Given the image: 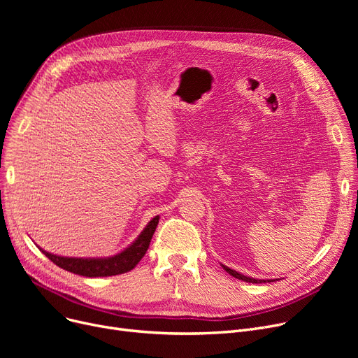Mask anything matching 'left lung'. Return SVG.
Listing matches in <instances>:
<instances>
[{
  "mask_svg": "<svg viewBox=\"0 0 358 358\" xmlns=\"http://www.w3.org/2000/svg\"><path fill=\"white\" fill-rule=\"evenodd\" d=\"M220 266H222V268H223L224 271L229 273V274L234 275L235 278L242 280V281H247V283H271V281H275V280H261V278L248 277V275H243V274H241V273H238V271H235V270H232V268H229V267H227V266H223V264H220Z\"/></svg>",
  "mask_w": 358,
  "mask_h": 358,
  "instance_id": "left-lung-1",
  "label": "left lung"
}]
</instances>
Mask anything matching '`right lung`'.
Wrapping results in <instances>:
<instances>
[{
	"instance_id": "obj_1",
	"label": "right lung",
	"mask_w": 358,
	"mask_h": 358,
	"mask_svg": "<svg viewBox=\"0 0 358 358\" xmlns=\"http://www.w3.org/2000/svg\"><path fill=\"white\" fill-rule=\"evenodd\" d=\"M159 216L150 219L139 236L116 255L103 258H77V257H62L48 252L39 247V250L58 267L84 277H108L117 275L130 271L138 266V262L146 254L150 239L158 227Z\"/></svg>"
}]
</instances>
